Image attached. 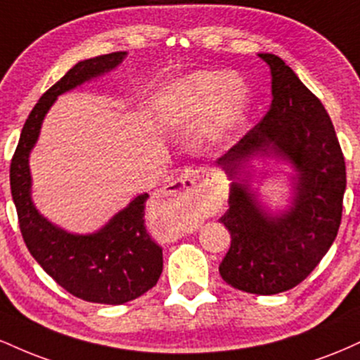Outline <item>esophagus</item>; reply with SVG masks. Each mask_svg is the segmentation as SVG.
Listing matches in <instances>:
<instances>
[{"mask_svg": "<svg viewBox=\"0 0 360 360\" xmlns=\"http://www.w3.org/2000/svg\"><path fill=\"white\" fill-rule=\"evenodd\" d=\"M203 181L205 184H210L213 179V174H210L208 171H203V169H184L181 172V176H177L171 184H167L166 188L160 191L159 203L160 208H167V206H172L177 203L179 200V194L186 193V194H191L193 189L196 188V184Z\"/></svg>", "mask_w": 360, "mask_h": 360, "instance_id": "1", "label": "esophagus"}]
</instances>
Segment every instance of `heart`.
I'll return each instance as SVG.
<instances>
[{
	"mask_svg": "<svg viewBox=\"0 0 360 360\" xmlns=\"http://www.w3.org/2000/svg\"><path fill=\"white\" fill-rule=\"evenodd\" d=\"M169 122L189 125L208 120L206 140L214 148L225 147L243 120L245 96L225 72L198 71L172 82L167 89Z\"/></svg>",
	"mask_w": 360,
	"mask_h": 360,
	"instance_id": "b5f03b06",
	"label": "heart"
}]
</instances>
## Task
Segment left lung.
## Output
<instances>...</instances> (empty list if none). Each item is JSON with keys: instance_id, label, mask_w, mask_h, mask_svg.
Returning a JSON list of instances; mask_svg holds the SVG:
<instances>
[{"instance_id": "1", "label": "left lung", "mask_w": 360, "mask_h": 360, "mask_svg": "<svg viewBox=\"0 0 360 360\" xmlns=\"http://www.w3.org/2000/svg\"><path fill=\"white\" fill-rule=\"evenodd\" d=\"M271 69V108L237 146L214 160L230 183L220 218L232 243L220 264L226 284L252 295L295 288L335 240L345 193V162L328 113L289 65L259 53ZM254 160L292 169L287 205L272 209L248 181Z\"/></svg>"}]
</instances>
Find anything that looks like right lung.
Wrapping results in <instances>:
<instances>
[{"mask_svg": "<svg viewBox=\"0 0 360 360\" xmlns=\"http://www.w3.org/2000/svg\"><path fill=\"white\" fill-rule=\"evenodd\" d=\"M125 57L127 52H113L77 62L45 91L25 122L10 167L11 196L28 250L60 288L89 303H128L159 281L162 249L152 240L143 223L148 194L131 198L94 232H69L49 220L34 203L30 154L57 98L115 71Z\"/></svg>", "mask_w": 360, "mask_h": 360, "instance_id": "right-lung-1", "label": "right lung"}]
</instances>
